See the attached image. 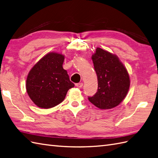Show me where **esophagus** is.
Here are the masks:
<instances>
[{"mask_svg":"<svg viewBox=\"0 0 158 158\" xmlns=\"http://www.w3.org/2000/svg\"><path fill=\"white\" fill-rule=\"evenodd\" d=\"M75 85H76V87H78V88H81V87H82V86H83V83L82 82L77 83V84H76Z\"/></svg>","mask_w":158,"mask_h":158,"instance_id":"obj_1","label":"esophagus"}]
</instances>
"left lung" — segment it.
<instances>
[{
	"instance_id": "left-lung-1",
	"label": "left lung",
	"mask_w": 158,
	"mask_h": 158,
	"mask_svg": "<svg viewBox=\"0 0 158 158\" xmlns=\"http://www.w3.org/2000/svg\"><path fill=\"white\" fill-rule=\"evenodd\" d=\"M98 89L91 103L100 110L117 107L127 97L131 85L128 72L117 55L97 47L92 55Z\"/></svg>"
}]
</instances>
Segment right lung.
I'll list each match as a JSON object with an SVG mask.
<instances>
[{
    "instance_id": "right-lung-1",
    "label": "right lung",
    "mask_w": 158,
    "mask_h": 158,
    "mask_svg": "<svg viewBox=\"0 0 158 158\" xmlns=\"http://www.w3.org/2000/svg\"><path fill=\"white\" fill-rule=\"evenodd\" d=\"M65 56L56 52L42 57L27 76L26 88L33 103L42 109H49L64 100L69 89L74 86L63 68Z\"/></svg>"
}]
</instances>
